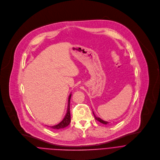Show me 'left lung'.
Masks as SVG:
<instances>
[{
    "instance_id": "left-lung-1",
    "label": "left lung",
    "mask_w": 160,
    "mask_h": 160,
    "mask_svg": "<svg viewBox=\"0 0 160 160\" xmlns=\"http://www.w3.org/2000/svg\"><path fill=\"white\" fill-rule=\"evenodd\" d=\"M93 113V112H92ZM94 114V113H93ZM94 118H95V119L96 120H97L98 121H99L100 122H101V123H103V124H108V122H106V121H104V120H102L100 118H99V117H96L95 115H94Z\"/></svg>"
}]
</instances>
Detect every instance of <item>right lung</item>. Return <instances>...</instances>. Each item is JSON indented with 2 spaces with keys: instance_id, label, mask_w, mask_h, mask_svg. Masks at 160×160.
Masks as SVG:
<instances>
[{
  "instance_id": "add662e5",
  "label": "right lung",
  "mask_w": 160,
  "mask_h": 160,
  "mask_svg": "<svg viewBox=\"0 0 160 160\" xmlns=\"http://www.w3.org/2000/svg\"><path fill=\"white\" fill-rule=\"evenodd\" d=\"M71 97V94L69 95V100H68V111L67 113L65 116V117L63 118V119L57 125H53L50 127L52 129H63L65 128L66 127L68 126L71 122V113H70V100Z\"/></svg>"
}]
</instances>
